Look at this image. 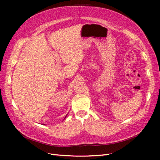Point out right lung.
I'll list each match as a JSON object with an SVG mask.
<instances>
[{
    "mask_svg": "<svg viewBox=\"0 0 160 160\" xmlns=\"http://www.w3.org/2000/svg\"><path fill=\"white\" fill-rule=\"evenodd\" d=\"M67 115H66V116H65V118H64V119H65V118H66V117H67ZM64 119H63V120H64Z\"/></svg>",
    "mask_w": 160,
    "mask_h": 160,
    "instance_id": "1",
    "label": "right lung"
}]
</instances>
